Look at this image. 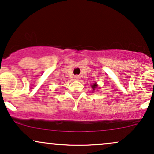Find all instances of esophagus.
Here are the masks:
<instances>
[{"label": "esophagus", "instance_id": "obj_1", "mask_svg": "<svg viewBox=\"0 0 154 154\" xmlns=\"http://www.w3.org/2000/svg\"><path fill=\"white\" fill-rule=\"evenodd\" d=\"M75 79H77V80H78V79H79V75H75Z\"/></svg>", "mask_w": 154, "mask_h": 154}]
</instances>
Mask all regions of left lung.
<instances>
[{"label":"left lung","instance_id":"obj_1","mask_svg":"<svg viewBox=\"0 0 154 154\" xmlns=\"http://www.w3.org/2000/svg\"><path fill=\"white\" fill-rule=\"evenodd\" d=\"M96 88H97V85H96V84H95H95H93V85H92V88H93V91H95V89Z\"/></svg>","mask_w":154,"mask_h":154}]
</instances>
